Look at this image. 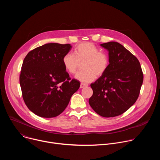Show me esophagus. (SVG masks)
Wrapping results in <instances>:
<instances>
[{
  "label": "esophagus",
  "instance_id": "34e87169",
  "mask_svg": "<svg viewBox=\"0 0 160 160\" xmlns=\"http://www.w3.org/2000/svg\"><path fill=\"white\" fill-rule=\"evenodd\" d=\"M88 85H86V84H84V83H80V88H84V87H87Z\"/></svg>",
  "mask_w": 160,
  "mask_h": 160
}]
</instances>
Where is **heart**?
<instances>
[{"instance_id":"obj_1","label":"heart","mask_w":160,"mask_h":160,"mask_svg":"<svg viewBox=\"0 0 160 160\" xmlns=\"http://www.w3.org/2000/svg\"><path fill=\"white\" fill-rule=\"evenodd\" d=\"M83 71L79 72L75 78L82 83L93 82L96 77L103 75L109 67V60L107 54L91 42H83L75 49L74 54L67 53L62 58V64L66 71L74 75L83 64Z\"/></svg>"}]
</instances>
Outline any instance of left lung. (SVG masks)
I'll return each instance as SVG.
<instances>
[{
  "instance_id": "left-lung-1",
  "label": "left lung",
  "mask_w": 160,
  "mask_h": 160,
  "mask_svg": "<svg viewBox=\"0 0 160 160\" xmlns=\"http://www.w3.org/2000/svg\"><path fill=\"white\" fill-rule=\"evenodd\" d=\"M108 51L109 64L106 73L90 84L93 95L88 102L101 117L122 115L138 99L143 82L139 60L118 42L101 44Z\"/></svg>"
}]
</instances>
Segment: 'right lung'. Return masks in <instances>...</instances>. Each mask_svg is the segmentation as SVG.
<instances>
[{
	"mask_svg": "<svg viewBox=\"0 0 160 160\" xmlns=\"http://www.w3.org/2000/svg\"><path fill=\"white\" fill-rule=\"evenodd\" d=\"M70 44L49 43L31 51L23 60L19 83L22 98L36 115L53 118L67 107L80 82L69 77L62 64Z\"/></svg>",
	"mask_w": 160,
	"mask_h": 160,
	"instance_id": "obj_1",
	"label": "right lung"
}]
</instances>
